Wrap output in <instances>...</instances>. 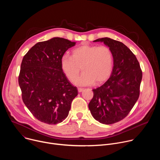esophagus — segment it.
<instances>
[{
    "mask_svg": "<svg viewBox=\"0 0 160 160\" xmlns=\"http://www.w3.org/2000/svg\"><path fill=\"white\" fill-rule=\"evenodd\" d=\"M78 90L79 92H82V91L83 90V88H78Z\"/></svg>",
    "mask_w": 160,
    "mask_h": 160,
    "instance_id": "34e87169",
    "label": "esophagus"
}]
</instances>
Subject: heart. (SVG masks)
<instances>
[{
	"label": "heart",
	"mask_w": 160,
	"mask_h": 160,
	"mask_svg": "<svg viewBox=\"0 0 160 160\" xmlns=\"http://www.w3.org/2000/svg\"><path fill=\"white\" fill-rule=\"evenodd\" d=\"M61 68L66 77L73 80L82 67L84 72L73 80L77 85L96 84L105 81L113 66V54L106 45L85 44L74 49L72 56L64 54L61 58Z\"/></svg>",
	"instance_id": "1"
}]
</instances>
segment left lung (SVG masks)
<instances>
[{
  "instance_id": "left-lung-1",
  "label": "left lung",
  "mask_w": 160,
  "mask_h": 160,
  "mask_svg": "<svg viewBox=\"0 0 160 160\" xmlns=\"http://www.w3.org/2000/svg\"><path fill=\"white\" fill-rule=\"evenodd\" d=\"M94 42L110 48L114 66L109 79L92 90L88 108L94 119L110 125L125 118L138 100L142 73L135 56L122 42L108 37Z\"/></svg>"
}]
</instances>
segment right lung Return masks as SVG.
Segmentation results:
<instances>
[{
  "label": "right lung",
  "mask_w": 160,
  "mask_h": 160,
  "mask_svg": "<svg viewBox=\"0 0 160 160\" xmlns=\"http://www.w3.org/2000/svg\"><path fill=\"white\" fill-rule=\"evenodd\" d=\"M76 42L54 37L37 43L22 58L18 82L22 99L39 121L55 125L66 118L78 95L62 72L61 58Z\"/></svg>",
  "instance_id": "right-lung-1"
}]
</instances>
